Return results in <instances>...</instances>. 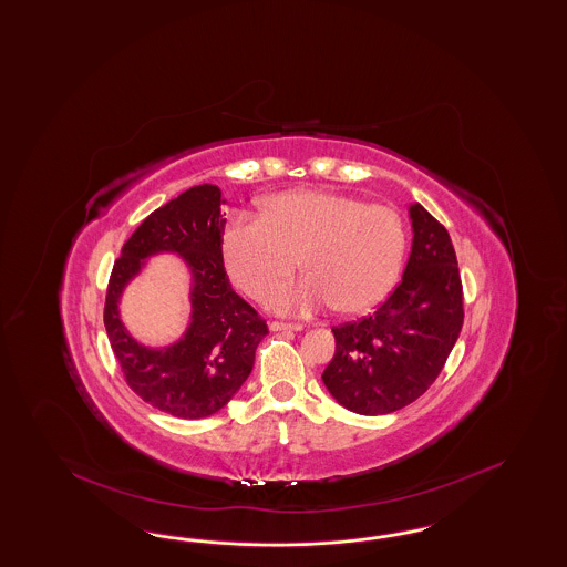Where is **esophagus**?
Listing matches in <instances>:
<instances>
[{
	"instance_id": "1",
	"label": "esophagus",
	"mask_w": 567,
	"mask_h": 567,
	"mask_svg": "<svg viewBox=\"0 0 567 567\" xmlns=\"http://www.w3.org/2000/svg\"><path fill=\"white\" fill-rule=\"evenodd\" d=\"M270 331L299 332L303 331V327H301V324H291V322H278V320H274L272 324H270Z\"/></svg>"
}]
</instances>
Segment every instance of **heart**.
Masks as SVG:
<instances>
[{
    "label": "heart",
    "mask_w": 567,
    "mask_h": 567,
    "mask_svg": "<svg viewBox=\"0 0 567 567\" xmlns=\"http://www.w3.org/2000/svg\"><path fill=\"white\" fill-rule=\"evenodd\" d=\"M226 268L254 299H268L297 272V287L272 299L274 310L308 313L334 306L362 313L385 299L406 254L404 217L390 205L327 190L270 196L261 215L236 214L221 235Z\"/></svg>",
    "instance_id": "b5f03b06"
}]
</instances>
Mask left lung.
Masks as SVG:
<instances>
[{
  "label": "left lung",
  "instance_id": "left-lung-1",
  "mask_svg": "<svg viewBox=\"0 0 567 567\" xmlns=\"http://www.w3.org/2000/svg\"><path fill=\"white\" fill-rule=\"evenodd\" d=\"M412 251L402 282L374 312L332 327L322 372L332 398L358 414H388L430 390L463 327V282L449 230L411 207Z\"/></svg>",
  "mask_w": 567,
  "mask_h": 567
}]
</instances>
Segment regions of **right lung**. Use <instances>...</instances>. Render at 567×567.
Instances as JSON below:
<instances>
[{"instance_id": "obj_1", "label": "right lung", "mask_w": 567, "mask_h": 567, "mask_svg": "<svg viewBox=\"0 0 567 567\" xmlns=\"http://www.w3.org/2000/svg\"><path fill=\"white\" fill-rule=\"evenodd\" d=\"M221 190L193 186L148 215L121 249L104 301V327L130 390L156 411L205 419L224 409L254 371L266 320L236 295L224 268ZM161 250L182 254L194 272V316L174 347L151 351L124 331L117 297L141 259Z\"/></svg>"}]
</instances>
